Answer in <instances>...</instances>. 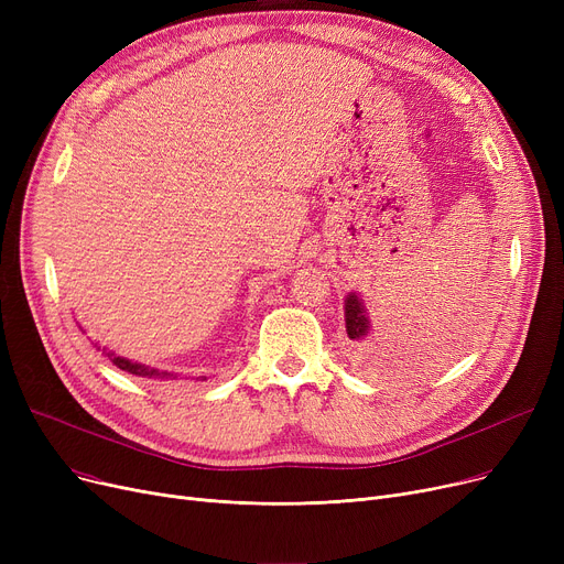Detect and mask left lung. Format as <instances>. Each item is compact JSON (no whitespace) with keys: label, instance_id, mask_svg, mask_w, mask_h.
Wrapping results in <instances>:
<instances>
[{"label":"left lung","instance_id":"left-lung-1","mask_svg":"<svg viewBox=\"0 0 564 564\" xmlns=\"http://www.w3.org/2000/svg\"><path fill=\"white\" fill-rule=\"evenodd\" d=\"M345 327H347L349 340L357 345H366L372 334V319H370L366 300L357 290L347 292L345 297Z\"/></svg>","mask_w":564,"mask_h":564}]
</instances>
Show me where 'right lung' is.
Wrapping results in <instances>:
<instances>
[{"instance_id": "add662e5", "label": "right lung", "mask_w": 564, "mask_h": 564, "mask_svg": "<svg viewBox=\"0 0 564 564\" xmlns=\"http://www.w3.org/2000/svg\"><path fill=\"white\" fill-rule=\"evenodd\" d=\"M98 347V345H96ZM100 349V347H98ZM102 354L105 357L116 366V368H121V370H126V372H130V375H137V377H148V379H177V375H173V372H166V370H158V368H151V366H145V364H137V361H132V359H126V357H118V354H113V351H107V349H102ZM205 379V377H203Z\"/></svg>"}]
</instances>
